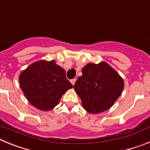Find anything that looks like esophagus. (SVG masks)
Instances as JSON below:
<instances>
[{
  "mask_svg": "<svg viewBox=\"0 0 150 150\" xmlns=\"http://www.w3.org/2000/svg\"><path fill=\"white\" fill-rule=\"evenodd\" d=\"M71 84H72L73 86H74V85L75 84V83H76V79H71Z\"/></svg>",
  "mask_w": 150,
  "mask_h": 150,
  "instance_id": "obj_1",
  "label": "esophagus"
}]
</instances>
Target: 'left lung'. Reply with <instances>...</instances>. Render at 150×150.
Returning <instances> with one entry per match:
<instances>
[{
  "mask_svg": "<svg viewBox=\"0 0 150 150\" xmlns=\"http://www.w3.org/2000/svg\"><path fill=\"white\" fill-rule=\"evenodd\" d=\"M82 73L74 88L81 99L83 108L92 114L109 110L122 92V77L105 62L87 64Z\"/></svg>",
  "mask_w": 150,
  "mask_h": 150,
  "instance_id": "left-lung-1",
  "label": "left lung"
}]
</instances>
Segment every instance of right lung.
<instances>
[{"instance_id": "1", "label": "right lung", "mask_w": 150, "mask_h": 150, "mask_svg": "<svg viewBox=\"0 0 150 150\" xmlns=\"http://www.w3.org/2000/svg\"><path fill=\"white\" fill-rule=\"evenodd\" d=\"M18 81L28 101L43 111L53 109L62 95L73 88L66 78L65 71L55 60H40L30 64L21 72Z\"/></svg>"}]
</instances>
